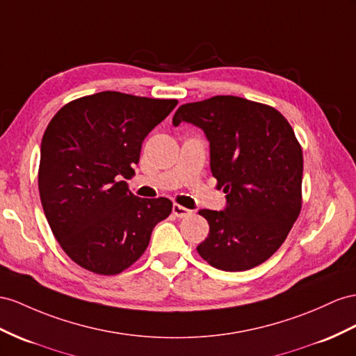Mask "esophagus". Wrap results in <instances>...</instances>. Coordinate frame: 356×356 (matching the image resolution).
I'll list each match as a JSON object with an SVG mask.
<instances>
[{"mask_svg":"<svg viewBox=\"0 0 356 356\" xmlns=\"http://www.w3.org/2000/svg\"><path fill=\"white\" fill-rule=\"evenodd\" d=\"M172 213H175V216H177V218H186L193 213V211H189V209L180 206V204H172Z\"/></svg>","mask_w":356,"mask_h":356,"instance_id":"esophagus-1","label":"esophagus"}]
</instances>
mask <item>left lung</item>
Masks as SVG:
<instances>
[{
	"instance_id": "1",
	"label": "left lung",
	"mask_w": 356,
	"mask_h": 356,
	"mask_svg": "<svg viewBox=\"0 0 356 356\" xmlns=\"http://www.w3.org/2000/svg\"><path fill=\"white\" fill-rule=\"evenodd\" d=\"M193 123L211 143L224 211L203 209L209 236L197 251L209 265L248 270L286 241L302 207V147L275 108L238 96H213L179 106L172 124Z\"/></svg>"
}]
</instances>
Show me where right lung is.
<instances>
[{
    "label": "right lung",
    "instance_id": "obj_1",
    "mask_svg": "<svg viewBox=\"0 0 356 356\" xmlns=\"http://www.w3.org/2000/svg\"><path fill=\"white\" fill-rule=\"evenodd\" d=\"M176 99L100 91L72 100L42 138L39 194L51 230L78 266L117 275L138 260L168 198L135 197L122 177L135 175L145 136Z\"/></svg>",
    "mask_w": 356,
    "mask_h": 356
}]
</instances>
